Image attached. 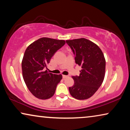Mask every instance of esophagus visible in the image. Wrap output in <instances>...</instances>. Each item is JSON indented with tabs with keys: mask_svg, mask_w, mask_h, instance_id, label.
Listing matches in <instances>:
<instances>
[{
	"mask_svg": "<svg viewBox=\"0 0 130 130\" xmlns=\"http://www.w3.org/2000/svg\"><path fill=\"white\" fill-rule=\"evenodd\" d=\"M67 77H68V76H67V75H63V79H65V78H67Z\"/></svg>",
	"mask_w": 130,
	"mask_h": 130,
	"instance_id": "34e87169",
	"label": "esophagus"
}]
</instances>
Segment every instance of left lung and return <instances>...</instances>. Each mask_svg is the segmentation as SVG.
Returning a JSON list of instances; mask_svg holds the SVG:
<instances>
[{
	"instance_id": "8db88e82",
	"label": "left lung",
	"mask_w": 130,
	"mask_h": 130,
	"mask_svg": "<svg viewBox=\"0 0 130 130\" xmlns=\"http://www.w3.org/2000/svg\"><path fill=\"white\" fill-rule=\"evenodd\" d=\"M74 56L76 64L81 66L79 76H72L74 83L69 87L70 95L83 100L91 97L104 81L106 62L98 46L85 38L66 41Z\"/></svg>"
}]
</instances>
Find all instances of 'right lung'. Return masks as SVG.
Here are the masks:
<instances>
[{
  "mask_svg": "<svg viewBox=\"0 0 130 130\" xmlns=\"http://www.w3.org/2000/svg\"><path fill=\"white\" fill-rule=\"evenodd\" d=\"M65 43L64 40L41 38L26 49L22 61L23 78L28 89L37 98L47 99L54 95L62 75L48 73L45 69L51 57Z\"/></svg>",
  "mask_w": 130,
  "mask_h": 130,
  "instance_id": "add662e5",
  "label": "right lung"
}]
</instances>
